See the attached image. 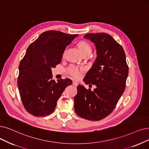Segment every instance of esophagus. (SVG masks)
I'll return each mask as SVG.
<instances>
[{
    "instance_id": "esophagus-1",
    "label": "esophagus",
    "mask_w": 149,
    "mask_h": 149,
    "mask_svg": "<svg viewBox=\"0 0 149 149\" xmlns=\"http://www.w3.org/2000/svg\"><path fill=\"white\" fill-rule=\"evenodd\" d=\"M73 85L74 86H75V87H77V86H78V83L77 82L73 81Z\"/></svg>"
}]
</instances>
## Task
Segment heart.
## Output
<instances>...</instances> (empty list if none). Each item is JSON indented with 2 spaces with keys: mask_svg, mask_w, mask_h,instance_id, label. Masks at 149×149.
<instances>
[{
  "mask_svg": "<svg viewBox=\"0 0 149 149\" xmlns=\"http://www.w3.org/2000/svg\"><path fill=\"white\" fill-rule=\"evenodd\" d=\"M78 46L79 48L82 52L83 55L86 54H90L92 48L91 46L88 43H87L86 41H81L80 42L78 43ZM81 70H79L78 68L74 67H70L68 69V73L73 76L74 78H78L81 75Z\"/></svg>",
  "mask_w": 149,
  "mask_h": 149,
  "instance_id": "obj_1",
  "label": "heart"
}]
</instances>
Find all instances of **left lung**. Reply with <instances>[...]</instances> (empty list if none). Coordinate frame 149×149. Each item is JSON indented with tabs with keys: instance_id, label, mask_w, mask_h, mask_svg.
<instances>
[{
	"instance_id": "left-lung-1",
	"label": "left lung",
	"mask_w": 149,
	"mask_h": 149,
	"mask_svg": "<svg viewBox=\"0 0 149 149\" xmlns=\"http://www.w3.org/2000/svg\"><path fill=\"white\" fill-rule=\"evenodd\" d=\"M84 38L95 44L97 58L84 82L96 86L93 91L78 85L74 108L79 116L97 121L109 115L125 88L128 75L126 56L122 46L106 33H87Z\"/></svg>"
}]
</instances>
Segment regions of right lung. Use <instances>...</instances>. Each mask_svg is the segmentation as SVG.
<instances>
[{
	"label": "right lung",
	"instance_id": "1",
	"mask_svg": "<svg viewBox=\"0 0 149 149\" xmlns=\"http://www.w3.org/2000/svg\"><path fill=\"white\" fill-rule=\"evenodd\" d=\"M78 34L68 35L48 31L41 33L29 45L19 66L17 85L26 110L42 117L54 111L57 102L72 81L52 79V68L62 61V54Z\"/></svg>",
	"mask_w": 149,
	"mask_h": 149
}]
</instances>
